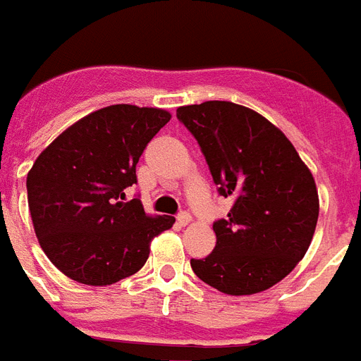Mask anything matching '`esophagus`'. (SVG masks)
Here are the masks:
<instances>
[{"mask_svg":"<svg viewBox=\"0 0 361 361\" xmlns=\"http://www.w3.org/2000/svg\"><path fill=\"white\" fill-rule=\"evenodd\" d=\"M177 223L180 225V227H186V225H190L192 223V216L188 212H180L177 216Z\"/></svg>","mask_w":361,"mask_h":361,"instance_id":"34e87169","label":"esophagus"}]
</instances>
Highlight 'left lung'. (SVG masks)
<instances>
[{
	"mask_svg": "<svg viewBox=\"0 0 361 361\" xmlns=\"http://www.w3.org/2000/svg\"><path fill=\"white\" fill-rule=\"evenodd\" d=\"M195 136L217 192L232 199L214 223L216 247L192 260L193 273L227 295L266 291L302 260L319 217L312 171L279 127L231 101L178 106Z\"/></svg>",
	"mask_w": 361,
	"mask_h": 361,
	"instance_id": "obj_1",
	"label": "left lung"
}]
</instances>
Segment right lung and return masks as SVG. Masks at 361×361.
<instances>
[{
	"label": "right lung",
	"mask_w": 361,
	"mask_h": 361,
	"mask_svg": "<svg viewBox=\"0 0 361 361\" xmlns=\"http://www.w3.org/2000/svg\"><path fill=\"white\" fill-rule=\"evenodd\" d=\"M171 120L164 109L110 105L80 118L47 145L27 173V201L42 251L86 286L138 273L151 241L175 217L149 216L125 188L136 183L145 145Z\"/></svg>",
	"instance_id": "obj_1"
}]
</instances>
